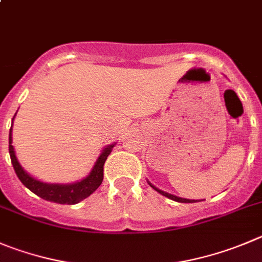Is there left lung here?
Segmentation results:
<instances>
[{"label": "left lung", "instance_id": "left-lung-1", "mask_svg": "<svg viewBox=\"0 0 262 262\" xmlns=\"http://www.w3.org/2000/svg\"><path fill=\"white\" fill-rule=\"evenodd\" d=\"M147 183H148V185H150L151 187H152L154 190H156V191H158L159 194L164 195L165 198H168V199H172V200H174V202H178V203H196V202H200V200H195V199H186V198L176 196V195H173V194H169V192H167V191H163V190H160V189H158V187H156V186H154L152 183H151L150 181H148V180H147Z\"/></svg>", "mask_w": 262, "mask_h": 262}]
</instances>
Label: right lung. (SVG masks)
I'll return each mask as SVG.
<instances>
[{
    "label": "right lung",
    "mask_w": 262,
    "mask_h": 262,
    "mask_svg": "<svg viewBox=\"0 0 262 262\" xmlns=\"http://www.w3.org/2000/svg\"><path fill=\"white\" fill-rule=\"evenodd\" d=\"M15 115L13 117V121L15 119ZM115 145H116V142L107 145L101 151L98 159L95 160L94 165H93L92 170H90L86 177L71 183H50L37 180L21 167L13 146V125L10 128L9 133V154L10 158H11L14 170H15L20 182L37 196L49 200V202L58 203V204H77L81 200L90 196L98 187L101 186L102 181H103L104 161H106L107 156L111 154Z\"/></svg>",
    "instance_id": "obj_1"
}]
</instances>
